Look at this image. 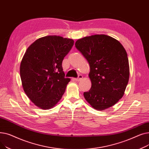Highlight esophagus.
I'll return each mask as SVG.
<instances>
[{
	"mask_svg": "<svg viewBox=\"0 0 149 149\" xmlns=\"http://www.w3.org/2000/svg\"><path fill=\"white\" fill-rule=\"evenodd\" d=\"M82 79H83V76H82L81 75H80L79 77V78H77V79H75L74 80H75L76 81H81Z\"/></svg>",
	"mask_w": 149,
	"mask_h": 149,
	"instance_id": "obj_1",
	"label": "esophagus"
}]
</instances>
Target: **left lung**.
I'll use <instances>...</instances> for the list:
<instances>
[{
    "label": "left lung",
    "mask_w": 149,
    "mask_h": 149,
    "mask_svg": "<svg viewBox=\"0 0 149 149\" xmlns=\"http://www.w3.org/2000/svg\"><path fill=\"white\" fill-rule=\"evenodd\" d=\"M75 45L90 66L92 86L84 92V98L97 111L113 106L123 97L129 82L126 51L119 41L104 34L84 37Z\"/></svg>",
    "instance_id": "8db88e82"
}]
</instances>
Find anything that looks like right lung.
I'll list each match as a JSON object with an SVG mask.
<instances>
[{
    "instance_id": "right-lung-1",
    "label": "right lung",
    "mask_w": 149,
    "mask_h": 149,
    "mask_svg": "<svg viewBox=\"0 0 149 149\" xmlns=\"http://www.w3.org/2000/svg\"><path fill=\"white\" fill-rule=\"evenodd\" d=\"M74 43L70 38L48 36L38 38L27 48L20 66L22 84L38 107L50 109L64 94L70 79L65 77L62 61Z\"/></svg>"
}]
</instances>
